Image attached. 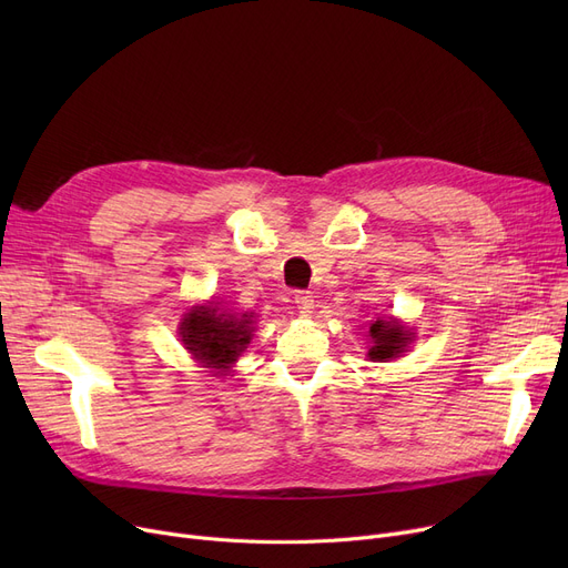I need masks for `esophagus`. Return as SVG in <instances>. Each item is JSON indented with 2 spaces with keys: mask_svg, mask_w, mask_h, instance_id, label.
I'll return each instance as SVG.
<instances>
[{
  "mask_svg": "<svg viewBox=\"0 0 568 568\" xmlns=\"http://www.w3.org/2000/svg\"><path fill=\"white\" fill-rule=\"evenodd\" d=\"M294 304H296V311H300L302 315H311L313 308H315L313 294L306 292V290H296V292H294Z\"/></svg>",
  "mask_w": 568,
  "mask_h": 568,
  "instance_id": "obj_1",
  "label": "esophagus"
}]
</instances>
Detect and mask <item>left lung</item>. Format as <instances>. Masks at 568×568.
Here are the masks:
<instances>
[{"mask_svg": "<svg viewBox=\"0 0 568 568\" xmlns=\"http://www.w3.org/2000/svg\"><path fill=\"white\" fill-rule=\"evenodd\" d=\"M368 338H371L368 359L382 364V362H392L403 352H407L414 334L394 317H377V320H371Z\"/></svg>", "mask_w": 568, "mask_h": 568, "instance_id": "obj_1", "label": "left lung"}]
</instances>
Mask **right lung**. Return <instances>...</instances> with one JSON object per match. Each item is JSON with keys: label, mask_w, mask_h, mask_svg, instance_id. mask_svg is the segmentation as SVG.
I'll return each mask as SVG.
<instances>
[{"label": "right lung", "mask_w": 568, "mask_h": 568, "mask_svg": "<svg viewBox=\"0 0 568 568\" xmlns=\"http://www.w3.org/2000/svg\"><path fill=\"white\" fill-rule=\"evenodd\" d=\"M255 332V313L221 311L214 302L193 306L179 322V336L184 347L202 368L214 375L227 373L242 352L248 347Z\"/></svg>", "instance_id": "add662e5"}]
</instances>
